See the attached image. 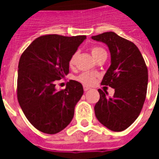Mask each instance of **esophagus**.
<instances>
[{
  "mask_svg": "<svg viewBox=\"0 0 159 159\" xmlns=\"http://www.w3.org/2000/svg\"><path fill=\"white\" fill-rule=\"evenodd\" d=\"M83 89H84L85 92H87V91L90 90L91 88H90V87H86V86H84V87H83Z\"/></svg>",
  "mask_w": 159,
  "mask_h": 159,
  "instance_id": "obj_1",
  "label": "esophagus"
}]
</instances>
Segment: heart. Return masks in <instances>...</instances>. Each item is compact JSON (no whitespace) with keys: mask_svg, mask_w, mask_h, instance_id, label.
I'll list each match as a JSON object with an SVG mask.
<instances>
[{"mask_svg":"<svg viewBox=\"0 0 159 159\" xmlns=\"http://www.w3.org/2000/svg\"><path fill=\"white\" fill-rule=\"evenodd\" d=\"M92 56L95 57H97V56H99L100 54H102L103 53H106V51H105L104 48H101V47H93L92 48ZM77 55H78V53L76 52L73 54L72 55V57L70 58L69 60V65L71 67H72L73 65L75 64V62L77 61ZM95 78H96V75L93 73V72H82L81 74L77 77V80L78 82H82V84L84 85H92L94 82Z\"/></svg>","mask_w":159,"mask_h":159,"instance_id":"obj_1","label":"heart"}]
</instances>
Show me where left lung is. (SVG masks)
<instances>
[{"label":"left lung","mask_w":159,"mask_h":159,"mask_svg":"<svg viewBox=\"0 0 159 159\" xmlns=\"http://www.w3.org/2000/svg\"><path fill=\"white\" fill-rule=\"evenodd\" d=\"M105 43L111 52V64L102 84L115 89L112 97L98 90L100 99L94 107L97 120L112 131L125 130L138 118L145 101L148 68L138 47L114 32L92 36Z\"/></svg>","instance_id":"1"}]
</instances>
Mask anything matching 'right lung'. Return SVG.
I'll return each mask as SVG.
<instances>
[{"mask_svg":"<svg viewBox=\"0 0 159 159\" xmlns=\"http://www.w3.org/2000/svg\"><path fill=\"white\" fill-rule=\"evenodd\" d=\"M48 34L39 37L21 54L18 65L17 98L25 116L41 132L54 134L66 128L82 94L80 82L71 80L57 91V80L69 72V60L86 39Z\"/></svg>","mask_w":159,"mask_h":159,"instance_id":"add662e5","label":"right lung"}]
</instances>
